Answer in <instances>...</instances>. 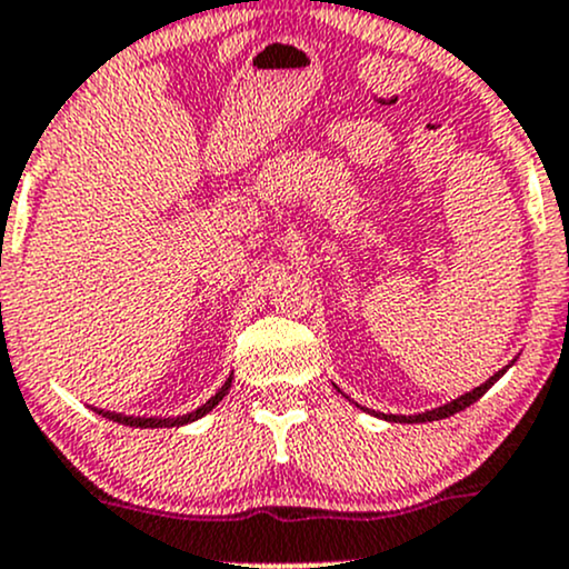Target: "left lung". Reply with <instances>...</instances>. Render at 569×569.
Segmentation results:
<instances>
[{
  "instance_id": "8db88e82",
  "label": "left lung",
  "mask_w": 569,
  "mask_h": 569,
  "mask_svg": "<svg viewBox=\"0 0 569 569\" xmlns=\"http://www.w3.org/2000/svg\"><path fill=\"white\" fill-rule=\"evenodd\" d=\"M512 363H516V358H512L510 363H507V366H502V369H499L497 375H493V377H488L486 382L478 385V388H472V390H469V393L458 396V399L448 401V405H442V407H433V409H426V412H418V415H385V412H375V409H366V407H360V405H356V407L363 409V412L375 415V418H382V420H388V423H429V420H442V418H450V415L461 412V409H467L469 405H475V401H478L480 396L486 393V390L491 388V385L497 382L499 377H502L505 371L510 369Z\"/></svg>"
}]
</instances>
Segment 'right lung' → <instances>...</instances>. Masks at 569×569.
<instances>
[{
  "instance_id": "add662e5",
  "label": "right lung",
  "mask_w": 569,
  "mask_h": 569,
  "mask_svg": "<svg viewBox=\"0 0 569 569\" xmlns=\"http://www.w3.org/2000/svg\"><path fill=\"white\" fill-rule=\"evenodd\" d=\"M230 382H233V375L228 377V380L222 382V388L217 390V393L211 396L209 401H206V405H200L198 409H192V412H187V415H176V418H140V415H121V412H111V409H97V407H91L94 409L97 415H102V418H108V420H113V423H121V426H132V429H179V426H187V423H194V420L198 418H203V415H209L213 407L219 405V401L224 399V396H228V390H230Z\"/></svg>"
}]
</instances>
